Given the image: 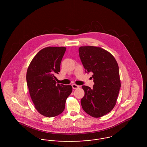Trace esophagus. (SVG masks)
Listing matches in <instances>:
<instances>
[{
    "label": "esophagus",
    "mask_w": 147,
    "mask_h": 147,
    "mask_svg": "<svg viewBox=\"0 0 147 147\" xmlns=\"http://www.w3.org/2000/svg\"><path fill=\"white\" fill-rule=\"evenodd\" d=\"M71 86H72L73 89H78L79 88V86H78V85H77L75 84H72Z\"/></svg>",
    "instance_id": "obj_1"
}]
</instances>
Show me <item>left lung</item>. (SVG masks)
<instances>
[{
    "instance_id": "8db88e82",
    "label": "left lung",
    "mask_w": 147,
    "mask_h": 147,
    "mask_svg": "<svg viewBox=\"0 0 147 147\" xmlns=\"http://www.w3.org/2000/svg\"><path fill=\"white\" fill-rule=\"evenodd\" d=\"M79 53L85 72H92L94 85H83L85 92L81 100L84 111L93 117L110 112L116 105L121 82L118 64L114 57L101 47L82 46Z\"/></svg>"
}]
</instances>
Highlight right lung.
I'll use <instances>...</instances> for the list:
<instances>
[{"label": "right lung", "instance_id": "obj_1", "mask_svg": "<svg viewBox=\"0 0 147 147\" xmlns=\"http://www.w3.org/2000/svg\"><path fill=\"white\" fill-rule=\"evenodd\" d=\"M65 50L64 47L43 49L32 59L27 70V85L35 109L47 117L63 112L66 100L72 91L70 85H56L55 75L60 71Z\"/></svg>", "mask_w": 147, "mask_h": 147}]
</instances>
